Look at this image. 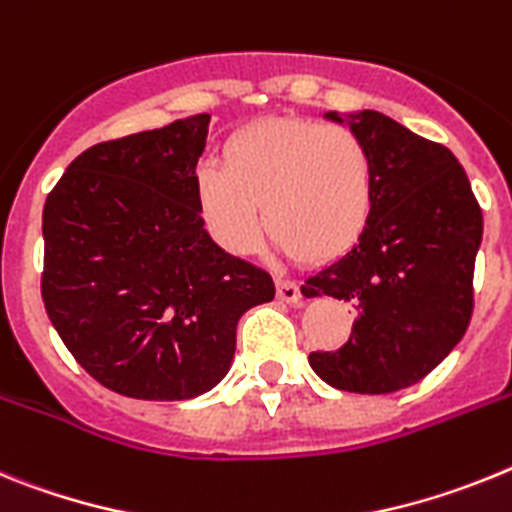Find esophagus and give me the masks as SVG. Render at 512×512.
<instances>
[{"instance_id": "1", "label": "esophagus", "mask_w": 512, "mask_h": 512, "mask_svg": "<svg viewBox=\"0 0 512 512\" xmlns=\"http://www.w3.org/2000/svg\"><path fill=\"white\" fill-rule=\"evenodd\" d=\"M275 288H278V299L286 301V304H299V283L291 281V278H275Z\"/></svg>"}]
</instances>
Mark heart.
<instances>
[{"instance_id":"heart-1","label":"heart","mask_w":512,"mask_h":512,"mask_svg":"<svg viewBox=\"0 0 512 512\" xmlns=\"http://www.w3.org/2000/svg\"><path fill=\"white\" fill-rule=\"evenodd\" d=\"M221 164H198L195 201L229 252L255 247L260 207L275 244L311 265L348 255L371 221L373 157L345 126L309 118L252 123L226 139Z\"/></svg>"}]
</instances>
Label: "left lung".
Segmentation results:
<instances>
[{"label":"left lung","mask_w":512,"mask_h":512,"mask_svg":"<svg viewBox=\"0 0 512 512\" xmlns=\"http://www.w3.org/2000/svg\"><path fill=\"white\" fill-rule=\"evenodd\" d=\"M350 131L373 157L371 221L361 242L309 275L301 293L348 301L358 319L342 348L317 350L309 363L335 389L391 394L428 376L469 327L482 208L443 144L376 110L350 115Z\"/></svg>","instance_id":"1"}]
</instances>
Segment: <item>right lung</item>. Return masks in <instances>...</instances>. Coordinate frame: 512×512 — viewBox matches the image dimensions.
<instances>
[{
    "label": "right lung",
    "mask_w": 512,
    "mask_h": 512,
    "mask_svg": "<svg viewBox=\"0 0 512 512\" xmlns=\"http://www.w3.org/2000/svg\"><path fill=\"white\" fill-rule=\"evenodd\" d=\"M211 115L100 141L43 206L41 296L74 361L133 399L198 397L224 379L244 311L273 278L203 229L195 164Z\"/></svg>",
    "instance_id": "add662e5"
}]
</instances>
